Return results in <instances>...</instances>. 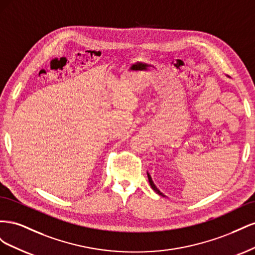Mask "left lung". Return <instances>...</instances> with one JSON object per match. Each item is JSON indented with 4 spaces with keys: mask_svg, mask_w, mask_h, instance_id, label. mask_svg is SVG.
Here are the masks:
<instances>
[{
    "mask_svg": "<svg viewBox=\"0 0 255 255\" xmlns=\"http://www.w3.org/2000/svg\"><path fill=\"white\" fill-rule=\"evenodd\" d=\"M148 179H149V182H150V185H151V187L153 188V190H155V192H157L158 195H160V196H163L164 197V195L161 194V192L157 189V187L155 186V185H154V183H153V181H152V177H151V175L148 173Z\"/></svg>",
    "mask_w": 255,
    "mask_h": 255,
    "instance_id": "8db88e82",
    "label": "left lung"
}]
</instances>
